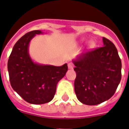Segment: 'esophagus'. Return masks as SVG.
<instances>
[{
  "mask_svg": "<svg viewBox=\"0 0 129 129\" xmlns=\"http://www.w3.org/2000/svg\"><path fill=\"white\" fill-rule=\"evenodd\" d=\"M68 67L69 69H73L74 67V64L72 62H69V63L68 64Z\"/></svg>",
  "mask_w": 129,
  "mask_h": 129,
  "instance_id": "esophagus-1",
  "label": "esophagus"
}]
</instances>
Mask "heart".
Masks as SVG:
<instances>
[{"mask_svg": "<svg viewBox=\"0 0 129 129\" xmlns=\"http://www.w3.org/2000/svg\"><path fill=\"white\" fill-rule=\"evenodd\" d=\"M88 46H89V48H92L94 46V43L93 41H89L88 43Z\"/></svg>", "mask_w": 129, "mask_h": 129, "instance_id": "heart-1", "label": "heart"}]
</instances>
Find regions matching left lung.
I'll return each mask as SVG.
<instances>
[{
    "mask_svg": "<svg viewBox=\"0 0 129 129\" xmlns=\"http://www.w3.org/2000/svg\"><path fill=\"white\" fill-rule=\"evenodd\" d=\"M103 47L77 55L74 89L82 104L96 105L114 95L122 78V62L114 44L102 38Z\"/></svg>",
    "mask_w": 129,
    "mask_h": 129,
    "instance_id": "1",
    "label": "left lung"
}]
</instances>
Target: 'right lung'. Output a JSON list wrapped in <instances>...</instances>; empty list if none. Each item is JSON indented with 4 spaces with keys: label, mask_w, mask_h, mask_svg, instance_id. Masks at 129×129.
<instances>
[{
    "label": "right lung",
    "mask_w": 129,
    "mask_h": 129,
    "mask_svg": "<svg viewBox=\"0 0 129 129\" xmlns=\"http://www.w3.org/2000/svg\"><path fill=\"white\" fill-rule=\"evenodd\" d=\"M41 30L27 33L18 40L9 55L7 69L11 86L30 104H45L53 100L58 82L65 76L67 64L62 66L44 64L33 60L29 53L31 40Z\"/></svg>",
    "instance_id": "add662e5"
}]
</instances>
